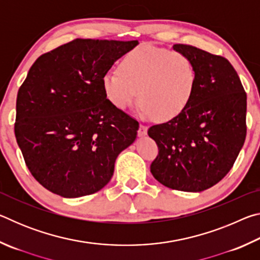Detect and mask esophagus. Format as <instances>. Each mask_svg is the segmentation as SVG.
I'll use <instances>...</instances> for the list:
<instances>
[{"instance_id":"obj_1","label":"esophagus","mask_w":260,"mask_h":260,"mask_svg":"<svg viewBox=\"0 0 260 260\" xmlns=\"http://www.w3.org/2000/svg\"><path fill=\"white\" fill-rule=\"evenodd\" d=\"M147 132H148V127L141 124L140 127H139V131H138L139 136H146L147 135Z\"/></svg>"}]
</instances>
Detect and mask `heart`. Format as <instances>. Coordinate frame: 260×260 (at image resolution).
I'll return each mask as SVG.
<instances>
[{"label":"heart","mask_w":260,"mask_h":260,"mask_svg":"<svg viewBox=\"0 0 260 260\" xmlns=\"http://www.w3.org/2000/svg\"><path fill=\"white\" fill-rule=\"evenodd\" d=\"M197 72L181 52L142 46L127 52L119 71L102 79L104 94L113 107L126 110L138 99L142 118L170 121L186 111L195 94Z\"/></svg>","instance_id":"b5f03b06"}]
</instances>
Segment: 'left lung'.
Listing matches in <instances>:
<instances>
[{
	"instance_id": "obj_1",
	"label": "left lung",
	"mask_w": 260,
	"mask_h": 260,
	"mask_svg": "<svg viewBox=\"0 0 260 260\" xmlns=\"http://www.w3.org/2000/svg\"><path fill=\"white\" fill-rule=\"evenodd\" d=\"M173 49L195 65V94L186 111L148 135L158 146L150 172L165 187L200 192L230 172L246 135V94L226 58L188 45Z\"/></svg>"
}]
</instances>
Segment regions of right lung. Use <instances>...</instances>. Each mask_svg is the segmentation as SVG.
Here are the masks:
<instances>
[{
    "label": "right lung",
    "instance_id": "right-lung-1",
    "mask_svg": "<svg viewBox=\"0 0 260 260\" xmlns=\"http://www.w3.org/2000/svg\"><path fill=\"white\" fill-rule=\"evenodd\" d=\"M138 41L76 39L34 61L17 95L15 135L37 181L65 199L111 180L139 122L109 102L102 79Z\"/></svg>",
    "mask_w": 260,
    "mask_h": 260
}]
</instances>
